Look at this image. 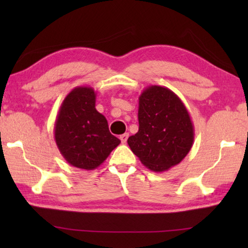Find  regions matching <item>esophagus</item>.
<instances>
[{"instance_id": "1", "label": "esophagus", "mask_w": 248, "mask_h": 248, "mask_svg": "<svg viewBox=\"0 0 248 248\" xmlns=\"http://www.w3.org/2000/svg\"><path fill=\"white\" fill-rule=\"evenodd\" d=\"M120 139H121V141H122V143H126V141H127V139H128V133H124V134H122L121 137H120Z\"/></svg>"}]
</instances>
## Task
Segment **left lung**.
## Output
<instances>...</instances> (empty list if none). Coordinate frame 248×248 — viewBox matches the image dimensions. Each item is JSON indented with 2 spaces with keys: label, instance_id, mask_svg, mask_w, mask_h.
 Listing matches in <instances>:
<instances>
[{
  "label": "left lung",
  "instance_id": "left-lung-1",
  "mask_svg": "<svg viewBox=\"0 0 248 248\" xmlns=\"http://www.w3.org/2000/svg\"><path fill=\"white\" fill-rule=\"evenodd\" d=\"M138 118V133L127 143L145 167L162 172L187 155L194 142V126L187 108L170 89L145 88L139 97Z\"/></svg>",
  "mask_w": 248,
  "mask_h": 248
}]
</instances>
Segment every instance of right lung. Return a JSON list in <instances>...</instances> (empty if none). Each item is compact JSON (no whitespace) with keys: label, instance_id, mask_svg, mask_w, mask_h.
Instances as JSON below:
<instances>
[{"label":"right lung","instance_id":"obj_1","mask_svg":"<svg viewBox=\"0 0 248 248\" xmlns=\"http://www.w3.org/2000/svg\"><path fill=\"white\" fill-rule=\"evenodd\" d=\"M57 148L71 166L93 170L121 143L110 134L106 117L96 109L91 87H77L64 98L54 125Z\"/></svg>","mask_w":248,"mask_h":248}]
</instances>
